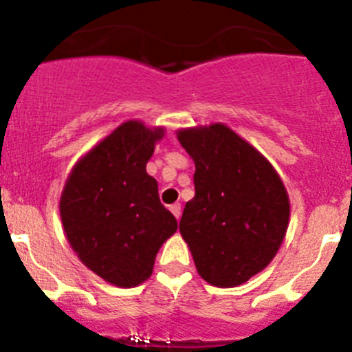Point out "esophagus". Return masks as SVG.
<instances>
[{"label":"esophagus","mask_w":352,"mask_h":352,"mask_svg":"<svg viewBox=\"0 0 352 352\" xmlns=\"http://www.w3.org/2000/svg\"><path fill=\"white\" fill-rule=\"evenodd\" d=\"M169 210H170V213H173L174 217H176V219H179V217H182V204H179V203L170 204Z\"/></svg>","instance_id":"1"}]
</instances>
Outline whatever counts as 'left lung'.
Masks as SVG:
<instances>
[{"mask_svg": "<svg viewBox=\"0 0 352 352\" xmlns=\"http://www.w3.org/2000/svg\"><path fill=\"white\" fill-rule=\"evenodd\" d=\"M195 164V195L179 232L197 273L217 287L241 285L263 272L284 241L289 195L273 166L222 123L178 130Z\"/></svg>", "mask_w": 352, "mask_h": 352, "instance_id": "8db88e82", "label": "left lung"}]
</instances>
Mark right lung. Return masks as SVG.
Segmentation results:
<instances>
[{
  "mask_svg": "<svg viewBox=\"0 0 352 352\" xmlns=\"http://www.w3.org/2000/svg\"><path fill=\"white\" fill-rule=\"evenodd\" d=\"M164 129L130 120L77 162L60 199L68 243L93 273L135 287L153 273L155 257L178 222L146 173Z\"/></svg>",
  "mask_w": 352,
  "mask_h": 352,
  "instance_id": "obj_1",
  "label": "right lung"
}]
</instances>
